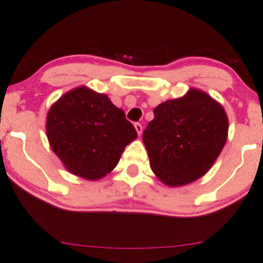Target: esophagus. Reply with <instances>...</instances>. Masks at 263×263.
I'll use <instances>...</instances> for the list:
<instances>
[{
	"mask_svg": "<svg viewBox=\"0 0 263 263\" xmlns=\"http://www.w3.org/2000/svg\"><path fill=\"white\" fill-rule=\"evenodd\" d=\"M135 128H136V131H137L138 136H141L142 132H143V126L137 122V124H135Z\"/></svg>",
	"mask_w": 263,
	"mask_h": 263,
	"instance_id": "obj_1",
	"label": "esophagus"
}]
</instances>
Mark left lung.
I'll use <instances>...</instances> for the list:
<instances>
[{
	"mask_svg": "<svg viewBox=\"0 0 263 263\" xmlns=\"http://www.w3.org/2000/svg\"><path fill=\"white\" fill-rule=\"evenodd\" d=\"M227 137L223 107L201 89L189 88L183 97L154 109L142 139L156 177L168 187H181L210 170Z\"/></svg>",
	"mask_w": 263,
	"mask_h": 263,
	"instance_id": "left-lung-1",
	"label": "left lung"
}]
</instances>
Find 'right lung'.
Listing matches in <instances>:
<instances>
[{
  "mask_svg": "<svg viewBox=\"0 0 263 263\" xmlns=\"http://www.w3.org/2000/svg\"><path fill=\"white\" fill-rule=\"evenodd\" d=\"M46 134L54 154L70 174L98 181L111 172L137 132L104 93L80 86L53 103Z\"/></svg>",
  "mask_w": 263,
  "mask_h": 263,
  "instance_id": "right-lung-1",
  "label": "right lung"
}]
</instances>
